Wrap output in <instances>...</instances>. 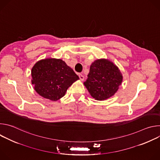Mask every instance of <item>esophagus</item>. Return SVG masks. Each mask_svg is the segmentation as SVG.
<instances>
[{"instance_id":"esophagus-1","label":"esophagus","mask_w":160,"mask_h":160,"mask_svg":"<svg viewBox=\"0 0 160 160\" xmlns=\"http://www.w3.org/2000/svg\"><path fill=\"white\" fill-rule=\"evenodd\" d=\"M79 78L81 80H84V76L82 74H79Z\"/></svg>"}]
</instances>
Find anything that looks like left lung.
<instances>
[{
    "mask_svg": "<svg viewBox=\"0 0 160 160\" xmlns=\"http://www.w3.org/2000/svg\"><path fill=\"white\" fill-rule=\"evenodd\" d=\"M87 77L84 85L91 96L98 101L112 96L123 80L118 67L104 59L96 60L92 63Z\"/></svg>",
    "mask_w": 160,
    "mask_h": 160,
    "instance_id": "left-lung-1",
    "label": "left lung"
}]
</instances>
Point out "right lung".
Instances as JSON below:
<instances>
[{
	"instance_id": "add662e5",
	"label": "right lung",
	"mask_w": 160,
	"mask_h": 160,
	"mask_svg": "<svg viewBox=\"0 0 160 160\" xmlns=\"http://www.w3.org/2000/svg\"><path fill=\"white\" fill-rule=\"evenodd\" d=\"M32 77L36 92L53 101L63 97L68 87L79 79L64 61L52 58L38 61L32 68Z\"/></svg>"
}]
</instances>
